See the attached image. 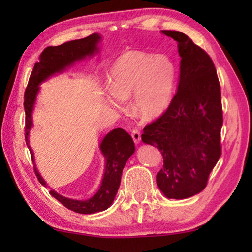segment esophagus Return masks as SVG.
Masks as SVG:
<instances>
[{
    "mask_svg": "<svg viewBox=\"0 0 252 252\" xmlns=\"http://www.w3.org/2000/svg\"><path fill=\"white\" fill-rule=\"evenodd\" d=\"M131 135H132V139H133L134 143H139L140 140H141V133H140V131L138 129L132 130Z\"/></svg>",
    "mask_w": 252,
    "mask_h": 252,
    "instance_id": "esophagus-1",
    "label": "esophagus"
}]
</instances>
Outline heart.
I'll return each mask as SVG.
<instances>
[{
    "label": "heart",
    "mask_w": 252,
    "mask_h": 252,
    "mask_svg": "<svg viewBox=\"0 0 252 252\" xmlns=\"http://www.w3.org/2000/svg\"><path fill=\"white\" fill-rule=\"evenodd\" d=\"M176 66L165 55L141 51L123 53L110 69L109 103L120 109L133 94V108L144 119L163 112L172 99Z\"/></svg>",
    "instance_id": "1"
}]
</instances>
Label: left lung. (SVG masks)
Returning a JSON list of instances; mask_svg holds the SVG:
<instances>
[{
    "instance_id": "obj_1",
    "label": "left lung",
    "mask_w": 252,
    "mask_h": 252,
    "mask_svg": "<svg viewBox=\"0 0 252 252\" xmlns=\"http://www.w3.org/2000/svg\"><path fill=\"white\" fill-rule=\"evenodd\" d=\"M162 33L178 42L181 57L178 90L168 109L144 126L141 138L163 157V168L157 174L160 190L169 199H186L206 188L221 157V90L206 51L181 32Z\"/></svg>"
}]
</instances>
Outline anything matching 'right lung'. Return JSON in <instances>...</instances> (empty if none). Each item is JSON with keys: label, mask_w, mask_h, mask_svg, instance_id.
I'll use <instances>...</instances> for the list:
<instances>
[{"label": "right lung", "mask_w": 252, "mask_h": 252, "mask_svg": "<svg viewBox=\"0 0 252 252\" xmlns=\"http://www.w3.org/2000/svg\"><path fill=\"white\" fill-rule=\"evenodd\" d=\"M101 36L93 33L84 39L65 42L59 46H48L40 55V61L35 63L31 76L29 79L28 87L24 93V111H25V142L29 146V132L32 127V110L35 103L36 94L39 92V84L43 82L51 75L65 70L67 66L73 64L75 61L82 60L85 57L92 55L97 51V43ZM101 151L105 158V171L102 179L101 187L92 198L85 201L73 200L62 197L53 190L50 194L70 210L90 215L103 211L112 204L116 198L121 182L122 170L126 161L133 155L135 150L134 142L131 135L123 129H114L104 136L100 144ZM32 160L33 152L30 148ZM37 180L41 185L46 187L45 181L42 179L36 168H34Z\"/></svg>", "instance_id": "obj_1"}]
</instances>
